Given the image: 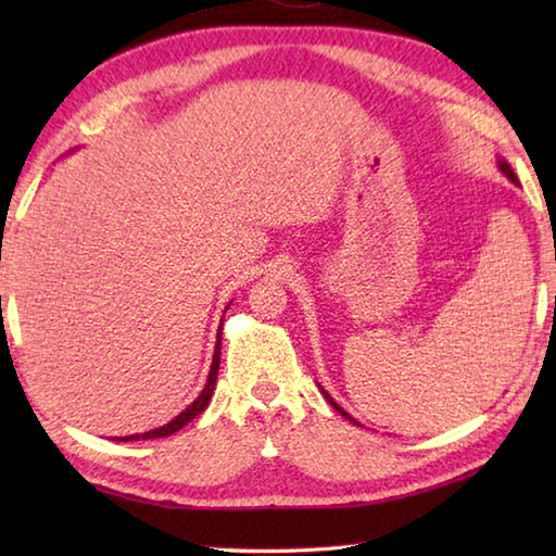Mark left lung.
Wrapping results in <instances>:
<instances>
[{"label": "left lung", "instance_id": "left-lung-1", "mask_svg": "<svg viewBox=\"0 0 556 556\" xmlns=\"http://www.w3.org/2000/svg\"><path fill=\"white\" fill-rule=\"evenodd\" d=\"M501 168H503V174H505L507 178H510V181H513V184H517V176L513 174V168H510V166H507L505 162H501ZM324 394H326V392H324ZM326 400H328V402H331V407H333V409H338V412H341V414H343V417H348V414H345V412H343L341 407H338V404H336V402H333L331 397H328V394H326ZM348 419H351V417H348Z\"/></svg>", "mask_w": 556, "mask_h": 556}]
</instances>
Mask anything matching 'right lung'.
Instances as JSON below:
<instances>
[{"mask_svg": "<svg viewBox=\"0 0 556 556\" xmlns=\"http://www.w3.org/2000/svg\"><path fill=\"white\" fill-rule=\"evenodd\" d=\"M218 368H220V333H218V343H215V353H213V363H211V372H208V382H205V388L201 390L199 397H195L193 404H188V407L178 414L176 419L168 421V425L159 427L154 431H147V434H131V437H122V441H137V439H162L174 434L181 427H186L188 421L199 417V414L208 407V402L213 397V388H215V380H218Z\"/></svg>", "mask_w": 556, "mask_h": 556, "instance_id": "obj_1", "label": "right lung"}]
</instances>
